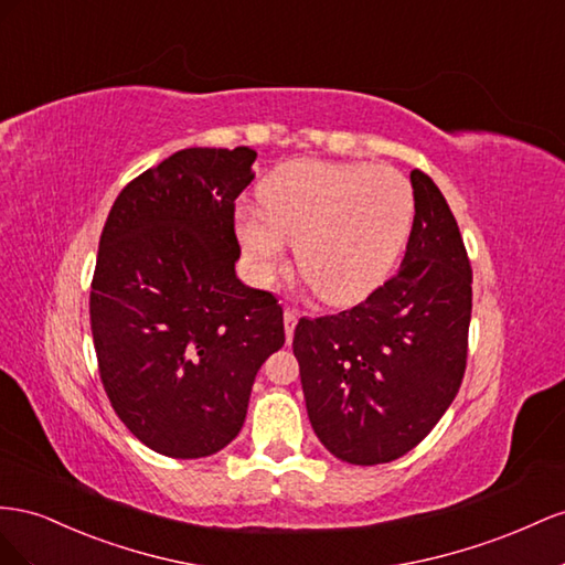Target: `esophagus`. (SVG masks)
Returning a JSON list of instances; mask_svg holds the SVG:
<instances>
[{"label":"esophagus","instance_id":"obj_1","mask_svg":"<svg viewBox=\"0 0 565 565\" xmlns=\"http://www.w3.org/2000/svg\"><path fill=\"white\" fill-rule=\"evenodd\" d=\"M298 310L294 308H286L284 312V329H286V341H294V331H296V324H298Z\"/></svg>","mask_w":565,"mask_h":565}]
</instances>
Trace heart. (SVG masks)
<instances>
[{
	"label": "heart",
	"instance_id": "heart-1",
	"mask_svg": "<svg viewBox=\"0 0 565 565\" xmlns=\"http://www.w3.org/2000/svg\"><path fill=\"white\" fill-rule=\"evenodd\" d=\"M260 211L234 224L255 277L269 284L296 248L302 281L327 305H354L391 277L414 224V189L391 166L298 158L257 186Z\"/></svg>",
	"mask_w": 565,
	"mask_h": 565
}]
</instances>
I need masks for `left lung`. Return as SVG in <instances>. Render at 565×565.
Segmentation results:
<instances>
[{
  "label": "left lung",
  "instance_id": "1",
  "mask_svg": "<svg viewBox=\"0 0 565 565\" xmlns=\"http://www.w3.org/2000/svg\"><path fill=\"white\" fill-rule=\"evenodd\" d=\"M409 180L416 211L395 277L352 310L302 317L294 333L317 438L358 466L393 461L422 443L466 369L469 255L440 189L422 170Z\"/></svg>",
  "mask_w": 565,
  "mask_h": 565
}]
</instances>
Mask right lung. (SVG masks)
<instances>
[{"label":"right lung","instance_id":"obj_1","mask_svg":"<svg viewBox=\"0 0 565 565\" xmlns=\"http://www.w3.org/2000/svg\"><path fill=\"white\" fill-rule=\"evenodd\" d=\"M255 158L172 153L120 191L99 238L89 319L104 391L135 438L172 459L236 438L257 369L286 341L279 300L234 269V201Z\"/></svg>","mask_w":565,"mask_h":565}]
</instances>
